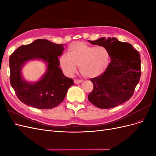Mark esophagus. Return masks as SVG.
Segmentation results:
<instances>
[{
  "label": "esophagus",
  "instance_id": "1",
  "mask_svg": "<svg viewBox=\"0 0 156 156\" xmlns=\"http://www.w3.org/2000/svg\"><path fill=\"white\" fill-rule=\"evenodd\" d=\"M83 82V80H80V79H75L74 80V83L75 84H80Z\"/></svg>",
  "mask_w": 156,
  "mask_h": 156
}]
</instances>
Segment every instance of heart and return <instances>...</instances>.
Segmentation results:
<instances>
[{"mask_svg":"<svg viewBox=\"0 0 156 156\" xmlns=\"http://www.w3.org/2000/svg\"><path fill=\"white\" fill-rule=\"evenodd\" d=\"M110 61V54L103 46H92L83 41H75L68 48V55L59 58L60 66L65 75L72 76L77 66L84 77L95 78L105 72Z\"/></svg>","mask_w":156,"mask_h":156,"instance_id":"obj_1","label":"heart"}]
</instances>
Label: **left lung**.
<instances>
[{
	"instance_id": "1",
	"label": "left lung",
	"mask_w": 156,
	"mask_h": 156,
	"mask_svg": "<svg viewBox=\"0 0 156 156\" xmlns=\"http://www.w3.org/2000/svg\"><path fill=\"white\" fill-rule=\"evenodd\" d=\"M88 41L105 48L111 59L104 73L90 79L94 88L88 96L89 101L98 108H109L128 101L140 80L139 52L131 44L116 37H101Z\"/></svg>"
}]
</instances>
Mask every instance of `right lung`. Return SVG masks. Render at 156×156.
<instances>
[{
  "instance_id": "right-lung-1",
  "label": "right lung",
  "mask_w": 156,
  "mask_h": 156,
  "mask_svg": "<svg viewBox=\"0 0 156 156\" xmlns=\"http://www.w3.org/2000/svg\"><path fill=\"white\" fill-rule=\"evenodd\" d=\"M64 44H56L44 39L21 45L10 55V83L17 98L25 104L40 109L58 105L66 95L73 80L63 74L59 67L58 56ZM41 59L47 64L46 72L37 82L30 83L22 77L21 70L27 62Z\"/></svg>"
}]
</instances>
